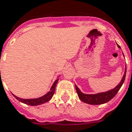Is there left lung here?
<instances>
[{"label": "left lung", "mask_w": 132, "mask_h": 132, "mask_svg": "<svg viewBox=\"0 0 132 132\" xmlns=\"http://www.w3.org/2000/svg\"><path fill=\"white\" fill-rule=\"evenodd\" d=\"M118 46L119 48H120V47L118 45ZM126 71H127V69H125L123 78L122 79V80L120 81V82L119 83V85L113 89L106 92H101V93L95 94H86L82 93L79 89L78 87L76 85V92L78 93L79 98L82 101H83L84 103H89V104H91V105H100V104L107 103L108 101L111 100L114 96H116V94L118 93L119 89H120L122 84L124 83V81H125L126 76Z\"/></svg>", "instance_id": "obj_1"}]
</instances>
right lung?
<instances>
[{"label": "right lung", "mask_w": 132, "mask_h": 132, "mask_svg": "<svg viewBox=\"0 0 132 132\" xmlns=\"http://www.w3.org/2000/svg\"><path fill=\"white\" fill-rule=\"evenodd\" d=\"M59 80V78L56 79V80L54 81V82L53 83L51 89H50V91L47 92L46 94H45L44 96L40 97V98H33V99H24V98H21L17 97L15 95L13 94V96L15 97V98L19 101L21 103H24L25 104H27V105H29V106H38V105H40V104H43L44 103H46L47 101H49L52 98V97L53 96L54 93V90H55V88H56V85L57 82Z\"/></svg>", "instance_id": "add662e5"}]
</instances>
